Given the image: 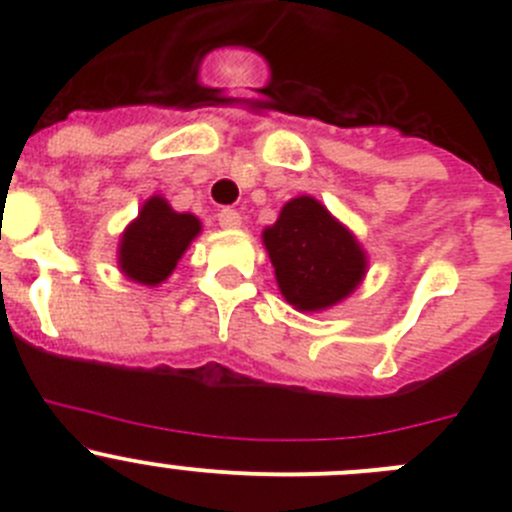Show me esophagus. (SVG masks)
I'll use <instances>...</instances> for the list:
<instances>
[{
	"instance_id": "1",
	"label": "esophagus",
	"mask_w": 512,
	"mask_h": 512,
	"mask_svg": "<svg viewBox=\"0 0 512 512\" xmlns=\"http://www.w3.org/2000/svg\"><path fill=\"white\" fill-rule=\"evenodd\" d=\"M218 220H220V227H225V230H237V227L242 225L240 213H237V210H230V208L220 210Z\"/></svg>"
}]
</instances>
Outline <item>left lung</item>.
<instances>
[{"label":"left lung","mask_w":512,"mask_h":512,"mask_svg":"<svg viewBox=\"0 0 512 512\" xmlns=\"http://www.w3.org/2000/svg\"><path fill=\"white\" fill-rule=\"evenodd\" d=\"M282 297L297 312H324L354 294L369 270L356 235L317 198L297 195L262 230Z\"/></svg>","instance_id":"8db88e82"}]
</instances>
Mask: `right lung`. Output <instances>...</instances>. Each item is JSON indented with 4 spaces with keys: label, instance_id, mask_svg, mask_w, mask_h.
<instances>
[{
    "label": "right lung",
    "instance_id": "1",
    "mask_svg": "<svg viewBox=\"0 0 512 512\" xmlns=\"http://www.w3.org/2000/svg\"><path fill=\"white\" fill-rule=\"evenodd\" d=\"M200 232L203 223L193 213H178L163 195H151L121 232L118 270L136 285L160 287Z\"/></svg>",
    "mask_w": 512,
    "mask_h": 512
}]
</instances>
